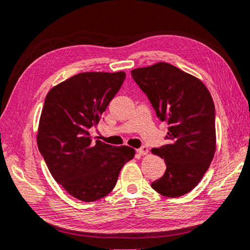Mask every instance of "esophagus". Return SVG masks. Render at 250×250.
<instances>
[{
    "label": "esophagus",
    "mask_w": 250,
    "mask_h": 250,
    "mask_svg": "<svg viewBox=\"0 0 250 250\" xmlns=\"http://www.w3.org/2000/svg\"><path fill=\"white\" fill-rule=\"evenodd\" d=\"M137 153L140 155H146V154H148V148H147L146 146H143V147H141V148L137 149Z\"/></svg>",
    "instance_id": "34e87169"
}]
</instances>
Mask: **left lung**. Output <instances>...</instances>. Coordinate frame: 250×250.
<instances>
[{
  "mask_svg": "<svg viewBox=\"0 0 250 250\" xmlns=\"http://www.w3.org/2000/svg\"><path fill=\"white\" fill-rule=\"evenodd\" d=\"M132 76L157 117L168 125V144L152 149L165 161V174L150 186L165 197L189 193L202 181L216 150L210 93L197 77L165 62L135 68Z\"/></svg>",
  "mask_w": 250,
  "mask_h": 250,
  "instance_id": "1",
  "label": "left lung"
}]
</instances>
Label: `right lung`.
<instances>
[{"instance_id":"obj_1","label":"right lung","mask_w":250,"mask_h":250,"mask_svg":"<svg viewBox=\"0 0 250 250\" xmlns=\"http://www.w3.org/2000/svg\"><path fill=\"white\" fill-rule=\"evenodd\" d=\"M124 72H87L47 93L41 113L38 146L53 178L73 197L89 203L108 195L122 167L135 156L128 146L93 142L96 126L121 88Z\"/></svg>"}]
</instances>
